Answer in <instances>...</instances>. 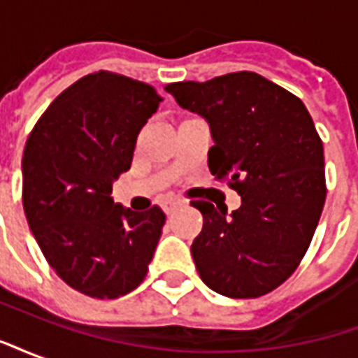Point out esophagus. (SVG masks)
Wrapping results in <instances>:
<instances>
[{
	"label": "esophagus",
	"instance_id": "esophagus-1",
	"mask_svg": "<svg viewBox=\"0 0 358 358\" xmlns=\"http://www.w3.org/2000/svg\"><path fill=\"white\" fill-rule=\"evenodd\" d=\"M182 205V201L180 199H164L163 203H161V209L166 213V215H171L172 210H176Z\"/></svg>",
	"mask_w": 358,
	"mask_h": 358
}]
</instances>
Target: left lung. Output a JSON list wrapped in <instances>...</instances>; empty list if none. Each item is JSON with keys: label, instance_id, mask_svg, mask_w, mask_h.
<instances>
[{"label": "left lung", "instance_id": "8db88e82", "mask_svg": "<svg viewBox=\"0 0 358 358\" xmlns=\"http://www.w3.org/2000/svg\"><path fill=\"white\" fill-rule=\"evenodd\" d=\"M182 109L207 120L209 169L241 207L194 201L203 230L192 243L213 292L253 299L292 276L315 236L326 199L324 148L299 97L261 74L230 73L166 86Z\"/></svg>", "mask_w": 358, "mask_h": 358}]
</instances>
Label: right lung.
Masks as SVG:
<instances>
[{
    "mask_svg": "<svg viewBox=\"0 0 358 358\" xmlns=\"http://www.w3.org/2000/svg\"><path fill=\"white\" fill-rule=\"evenodd\" d=\"M163 101L122 74H88L45 109L22 155V205L59 278L95 299H117L143 282L164 213L113 201L138 134Z\"/></svg>",
    "mask_w": 358,
    "mask_h": 358,
    "instance_id": "right-lung-1",
    "label": "right lung"
}]
</instances>
